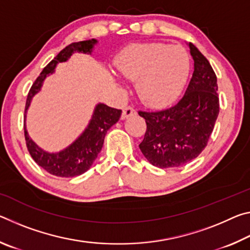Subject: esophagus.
Instances as JSON below:
<instances>
[{"label":"esophagus","mask_w":250,"mask_h":250,"mask_svg":"<svg viewBox=\"0 0 250 250\" xmlns=\"http://www.w3.org/2000/svg\"><path fill=\"white\" fill-rule=\"evenodd\" d=\"M135 113H137V111H135V110L132 107H130V105H128V107H125L124 109V111H122L121 118H122V119H126V118H129L131 116H134Z\"/></svg>","instance_id":"34e87169"}]
</instances>
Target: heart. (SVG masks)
Returning <instances> with one entry per match:
<instances>
[{
    "label": "heart",
    "instance_id": "obj_1",
    "mask_svg": "<svg viewBox=\"0 0 250 250\" xmlns=\"http://www.w3.org/2000/svg\"><path fill=\"white\" fill-rule=\"evenodd\" d=\"M118 70L135 83L143 104L151 108L171 104L181 95L189 74V56L180 46L164 43L134 44L117 58Z\"/></svg>",
    "mask_w": 250,
    "mask_h": 250
}]
</instances>
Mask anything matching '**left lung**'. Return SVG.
Listing matches in <instances>:
<instances>
[{"mask_svg": "<svg viewBox=\"0 0 250 250\" xmlns=\"http://www.w3.org/2000/svg\"><path fill=\"white\" fill-rule=\"evenodd\" d=\"M194 71L188 89L173 107L156 112L139 111L146 131L139 147L152 166L177 167L201 154L219 112L217 78L206 57L192 43Z\"/></svg>", "mask_w": 250, "mask_h": 250, "instance_id": "8db88e82", "label": "left lung"}]
</instances>
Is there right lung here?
<instances>
[{
    "instance_id": "right-lung-1",
    "label": "right lung",
    "mask_w": 250,
    "mask_h": 250,
    "mask_svg": "<svg viewBox=\"0 0 250 250\" xmlns=\"http://www.w3.org/2000/svg\"><path fill=\"white\" fill-rule=\"evenodd\" d=\"M96 44L97 40L95 39L77 42V43H71L66 46L64 49L59 52L57 56L43 69L29 89L26 104H25V118H26L27 109L31 104L33 97L41 91L45 78L54 73L55 67L58 62H67L74 53L91 54L92 48ZM121 112L122 111L119 109L108 107L104 104H98L96 105L89 124L83 132L66 149L56 152V153L44 151L37 146L29 138L26 125L24 124L27 150L33 160L41 167H43L45 171L55 176L73 177L83 174L89 170L94 161L98 156L99 152L103 149L105 133L120 119Z\"/></svg>"
}]
</instances>
